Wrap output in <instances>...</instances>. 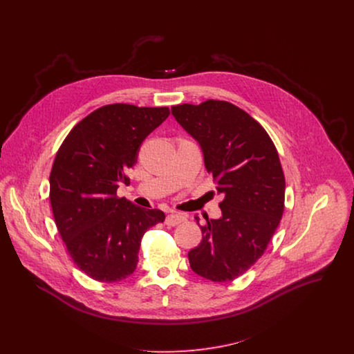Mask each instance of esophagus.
I'll use <instances>...</instances> for the list:
<instances>
[{"mask_svg":"<svg viewBox=\"0 0 354 354\" xmlns=\"http://www.w3.org/2000/svg\"><path fill=\"white\" fill-rule=\"evenodd\" d=\"M184 221H185V215H183V214H180V212H170V214L166 216L165 223H166L167 226H176V225H178V223H181V222H184Z\"/></svg>","mask_w":354,"mask_h":354,"instance_id":"1","label":"esophagus"}]
</instances>
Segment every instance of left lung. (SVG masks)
I'll list each match as a JSON object with an SVG mask.
<instances>
[{
	"mask_svg": "<svg viewBox=\"0 0 354 354\" xmlns=\"http://www.w3.org/2000/svg\"><path fill=\"white\" fill-rule=\"evenodd\" d=\"M171 114L201 146L204 166L225 196L222 216L201 226L202 241L188 253L191 268L212 282L233 281L264 253L282 218L278 152L263 127L229 102L184 103Z\"/></svg>",
	"mask_w": 354,
	"mask_h": 354,
	"instance_id": "left-lung-1",
	"label": "left lung"
}]
</instances>
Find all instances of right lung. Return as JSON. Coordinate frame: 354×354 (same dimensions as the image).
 Returning a JSON list of instances; mask_svg holds the SVG:
<instances>
[{"mask_svg": "<svg viewBox=\"0 0 354 354\" xmlns=\"http://www.w3.org/2000/svg\"><path fill=\"white\" fill-rule=\"evenodd\" d=\"M169 107L115 103L97 109L66 136L50 173L58 233L73 263L100 282L122 281L136 270L143 234L165 221L160 209L117 198L125 171Z\"/></svg>", "mask_w": 354, "mask_h": 354, "instance_id": "1", "label": "right lung"}]
</instances>
